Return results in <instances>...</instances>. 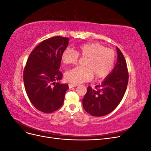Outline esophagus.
I'll return each instance as SVG.
<instances>
[{
    "label": "esophagus",
    "mask_w": 151,
    "mask_h": 151,
    "mask_svg": "<svg viewBox=\"0 0 151 151\" xmlns=\"http://www.w3.org/2000/svg\"><path fill=\"white\" fill-rule=\"evenodd\" d=\"M77 86L76 85H72V84H68V87H69V88H75Z\"/></svg>",
    "instance_id": "1"
}]
</instances>
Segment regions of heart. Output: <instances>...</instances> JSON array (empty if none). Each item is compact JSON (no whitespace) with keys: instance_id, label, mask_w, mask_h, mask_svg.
I'll use <instances>...</instances> for the list:
<instances>
[{"instance_id":"heart-1","label":"heart","mask_w":151,"mask_h":151,"mask_svg":"<svg viewBox=\"0 0 151 151\" xmlns=\"http://www.w3.org/2000/svg\"><path fill=\"white\" fill-rule=\"evenodd\" d=\"M78 55L86 58L85 67H74L67 71L64 76L67 83L74 85L89 81L93 76L96 79L104 78L115 65V53L113 50L98 43L83 44L75 51L65 49L61 55V60L66 65L75 64L78 60Z\"/></svg>"}]
</instances>
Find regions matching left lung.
I'll return each mask as SVG.
<instances>
[{"label":"left lung","instance_id":"left-lung-1","mask_svg":"<svg viewBox=\"0 0 151 151\" xmlns=\"http://www.w3.org/2000/svg\"><path fill=\"white\" fill-rule=\"evenodd\" d=\"M117 61L112 71L102 83L89 86L83 99V108L94 116H103L112 112L120 104L126 91L129 74L125 59L120 50L116 48Z\"/></svg>","mask_w":151,"mask_h":151}]
</instances>
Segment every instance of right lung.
Wrapping results in <instances>:
<instances>
[{
  "mask_svg": "<svg viewBox=\"0 0 151 151\" xmlns=\"http://www.w3.org/2000/svg\"><path fill=\"white\" fill-rule=\"evenodd\" d=\"M69 42L68 38L55 36L41 42L32 51L26 62L23 81L27 95L40 111L50 113L63 103L67 84H61L59 71L61 55Z\"/></svg>",
  "mask_w": 151,
  "mask_h": 151,
  "instance_id": "add662e5",
  "label": "right lung"
}]
</instances>
